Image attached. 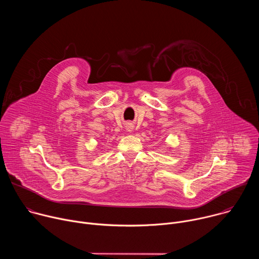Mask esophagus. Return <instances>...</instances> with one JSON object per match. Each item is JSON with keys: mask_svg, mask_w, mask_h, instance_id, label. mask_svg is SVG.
Listing matches in <instances>:
<instances>
[{"mask_svg": "<svg viewBox=\"0 0 259 259\" xmlns=\"http://www.w3.org/2000/svg\"><path fill=\"white\" fill-rule=\"evenodd\" d=\"M126 130L128 131V132H131L132 130H133V126H132V124H130V123H128V124H126Z\"/></svg>", "mask_w": 259, "mask_h": 259, "instance_id": "1", "label": "esophagus"}]
</instances>
